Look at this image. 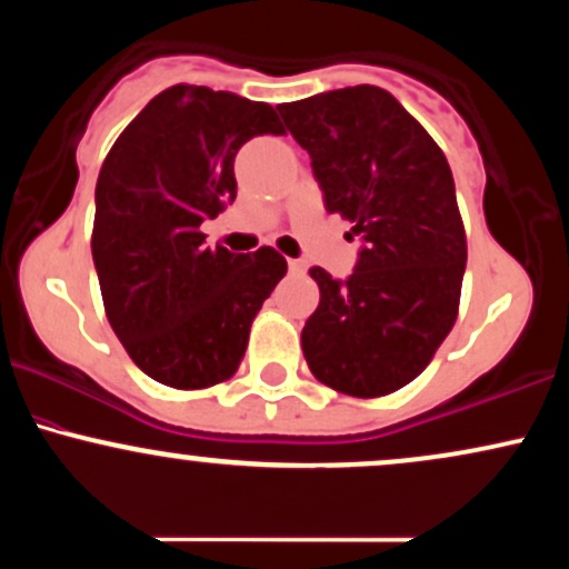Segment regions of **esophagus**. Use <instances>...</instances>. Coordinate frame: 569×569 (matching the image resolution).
<instances>
[{"instance_id": "34e87169", "label": "esophagus", "mask_w": 569, "mask_h": 569, "mask_svg": "<svg viewBox=\"0 0 569 569\" xmlns=\"http://www.w3.org/2000/svg\"><path fill=\"white\" fill-rule=\"evenodd\" d=\"M289 272L291 276H305V262H299V259H289Z\"/></svg>"}]
</instances>
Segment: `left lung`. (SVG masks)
I'll return each instance as SVG.
<instances>
[{
	"label": "left lung",
	"instance_id": "1",
	"mask_svg": "<svg viewBox=\"0 0 569 569\" xmlns=\"http://www.w3.org/2000/svg\"><path fill=\"white\" fill-rule=\"evenodd\" d=\"M312 160L326 211L363 240L348 280L321 267L305 361L337 393H396L428 367L460 310L468 246L439 143L377 84L278 103Z\"/></svg>",
	"mask_w": 569,
	"mask_h": 569
}]
</instances>
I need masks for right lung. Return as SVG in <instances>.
<instances>
[{"label":"right lung","mask_w":569,"mask_h":569,"mask_svg":"<svg viewBox=\"0 0 569 569\" xmlns=\"http://www.w3.org/2000/svg\"><path fill=\"white\" fill-rule=\"evenodd\" d=\"M262 133H283L270 103L173 84L122 130L98 173L90 248L103 310L130 361L168 388L230 380L289 270L276 248L230 253L200 232L238 194V149Z\"/></svg>","instance_id":"add662e5"}]
</instances>
